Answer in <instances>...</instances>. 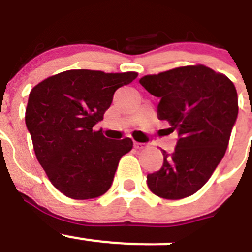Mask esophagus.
Here are the masks:
<instances>
[{
    "label": "esophagus",
    "mask_w": 252,
    "mask_h": 252,
    "mask_svg": "<svg viewBox=\"0 0 252 252\" xmlns=\"http://www.w3.org/2000/svg\"><path fill=\"white\" fill-rule=\"evenodd\" d=\"M134 148H135V149H143V148H146V143L134 142Z\"/></svg>",
    "instance_id": "34e87169"
}]
</instances>
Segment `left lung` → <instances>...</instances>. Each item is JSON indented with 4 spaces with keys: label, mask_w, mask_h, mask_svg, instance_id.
<instances>
[{
    "label": "left lung",
    "mask_w": 252,
    "mask_h": 252,
    "mask_svg": "<svg viewBox=\"0 0 252 252\" xmlns=\"http://www.w3.org/2000/svg\"><path fill=\"white\" fill-rule=\"evenodd\" d=\"M139 83L159 98L158 118L178 133L174 151L162 152V168L147 176V185L165 199L191 196L225 156L239 113L236 88L227 76L205 65L146 75Z\"/></svg>",
    "instance_id": "8db88e82"
}]
</instances>
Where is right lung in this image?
<instances>
[{"instance_id":"right-lung-1","label":"right lung","mask_w":252,"mask_h":252,"mask_svg":"<svg viewBox=\"0 0 252 252\" xmlns=\"http://www.w3.org/2000/svg\"><path fill=\"white\" fill-rule=\"evenodd\" d=\"M137 76L133 71L67 70L31 90L25 122L33 151L50 182L66 197L95 198L112 186L133 140L108 139L93 126L103 121L115 90Z\"/></svg>"}]
</instances>
